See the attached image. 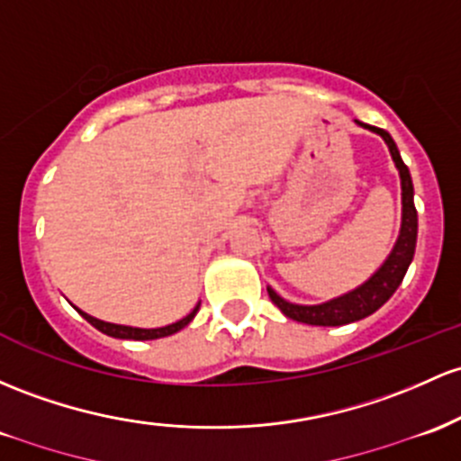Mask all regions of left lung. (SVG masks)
I'll return each instance as SVG.
<instances>
[{
	"mask_svg": "<svg viewBox=\"0 0 461 461\" xmlns=\"http://www.w3.org/2000/svg\"><path fill=\"white\" fill-rule=\"evenodd\" d=\"M363 129L372 131V133L381 135L385 140L389 155H392L393 164H396L398 175H401V190H402V221H401V234H398L396 245H393L392 254L385 258L376 273H372L370 280L363 282L361 286L352 288V291L343 293V295L332 297V300L323 302V304H293V302L285 300L282 295H277L271 286H267L269 291L271 302L280 308L288 320H295L300 323H308V326H346V323L358 321L363 317L372 315L381 308L389 297L396 293V288L401 286L404 273H407L409 265H411L413 254H416V239H418V212L413 205V184L409 168L404 166L401 153H398L396 141L392 140V135L387 131L376 129V126L363 124L358 120H354Z\"/></svg>",
	"mask_w": 461,
	"mask_h": 461,
	"instance_id": "1",
	"label": "left lung"
}]
</instances>
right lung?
<instances>
[{
    "mask_svg": "<svg viewBox=\"0 0 461 461\" xmlns=\"http://www.w3.org/2000/svg\"><path fill=\"white\" fill-rule=\"evenodd\" d=\"M199 306H201V304H196L194 308H192V311L188 312V315L184 317V320L170 323V326H164V328H133V326H122V323H111V321L95 320V317H91V315H87V312L78 311V308H76V311H78L80 315H83L85 320H87V321L91 323V326L98 328L100 332H104V335L115 337V339H133V341H149V339L170 337V335H175V332H179L181 328H185L192 320H194V315H196V312H199Z\"/></svg>",
    "mask_w": 461,
    "mask_h": 461,
    "instance_id": "1",
    "label": "right lung"
}]
</instances>
